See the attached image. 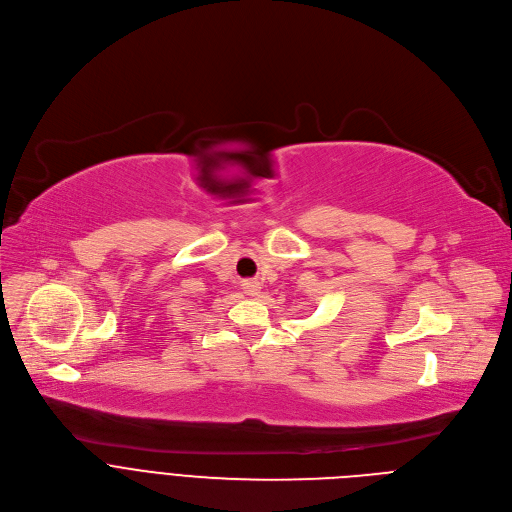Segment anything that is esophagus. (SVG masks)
<instances>
[{"instance_id":"esophagus-1","label":"esophagus","mask_w":512,"mask_h":512,"mask_svg":"<svg viewBox=\"0 0 512 512\" xmlns=\"http://www.w3.org/2000/svg\"><path fill=\"white\" fill-rule=\"evenodd\" d=\"M259 289H261V285H259L257 279H245L243 281V291L247 296H257Z\"/></svg>"}]
</instances>
